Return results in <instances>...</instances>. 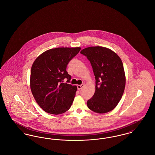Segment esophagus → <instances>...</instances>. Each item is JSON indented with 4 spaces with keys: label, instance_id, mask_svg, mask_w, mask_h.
Returning <instances> with one entry per match:
<instances>
[{
    "label": "esophagus",
    "instance_id": "1",
    "mask_svg": "<svg viewBox=\"0 0 155 155\" xmlns=\"http://www.w3.org/2000/svg\"><path fill=\"white\" fill-rule=\"evenodd\" d=\"M84 86V84H80V85H78L77 86V87H78V90H81V88L83 87Z\"/></svg>",
    "mask_w": 155,
    "mask_h": 155
}]
</instances>
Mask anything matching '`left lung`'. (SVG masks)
<instances>
[{"mask_svg": "<svg viewBox=\"0 0 155 155\" xmlns=\"http://www.w3.org/2000/svg\"><path fill=\"white\" fill-rule=\"evenodd\" d=\"M81 54L90 62L96 79V91L87 102L91 111L104 114L113 110L122 97L125 86V75L122 61L111 49L90 47Z\"/></svg>", "mask_w": 155, "mask_h": 155, "instance_id": "obj_1", "label": "left lung"}]
</instances>
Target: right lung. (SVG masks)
<instances>
[{
  "label": "right lung",
  "instance_id": "right-lung-1",
  "mask_svg": "<svg viewBox=\"0 0 155 155\" xmlns=\"http://www.w3.org/2000/svg\"><path fill=\"white\" fill-rule=\"evenodd\" d=\"M80 47L49 49L37 58L30 75V88L35 101L49 114H62L72 106L77 90L69 83L71 76L66 72L70 61L80 51Z\"/></svg>",
  "mask_w": 155,
  "mask_h": 155
}]
</instances>
